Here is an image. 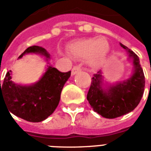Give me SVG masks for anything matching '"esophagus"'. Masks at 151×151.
I'll return each instance as SVG.
<instances>
[{
    "mask_svg": "<svg viewBox=\"0 0 151 151\" xmlns=\"http://www.w3.org/2000/svg\"><path fill=\"white\" fill-rule=\"evenodd\" d=\"M79 71H81V68H80V66H74L73 68L72 69V71H71V73H72V75H75L76 73Z\"/></svg>",
    "mask_w": 151,
    "mask_h": 151,
    "instance_id": "1",
    "label": "esophagus"
}]
</instances>
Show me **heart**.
Here are the masks:
<instances>
[{
	"instance_id": "heart-1",
	"label": "heart",
	"mask_w": 151,
	"mask_h": 151,
	"mask_svg": "<svg viewBox=\"0 0 151 151\" xmlns=\"http://www.w3.org/2000/svg\"><path fill=\"white\" fill-rule=\"evenodd\" d=\"M109 43L105 38H89L77 40L69 44V52L76 58H88L91 65H96L106 58L109 52Z\"/></svg>"
}]
</instances>
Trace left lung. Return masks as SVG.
<instances>
[{
	"instance_id": "1",
	"label": "left lung",
	"mask_w": 151,
	"mask_h": 151,
	"mask_svg": "<svg viewBox=\"0 0 151 151\" xmlns=\"http://www.w3.org/2000/svg\"><path fill=\"white\" fill-rule=\"evenodd\" d=\"M127 51L133 65L129 78L122 82H104L101 70L93 76L87 94V100L93 110L108 119L121 116L135 109L142 99L145 89V76L138 56L120 43Z\"/></svg>"
}]
</instances>
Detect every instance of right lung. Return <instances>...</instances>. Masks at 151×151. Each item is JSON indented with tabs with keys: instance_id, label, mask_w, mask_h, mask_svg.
<instances>
[{
	"instance_id": "right-lung-1",
	"label": "right lung",
	"mask_w": 151,
	"mask_h": 151,
	"mask_svg": "<svg viewBox=\"0 0 151 151\" xmlns=\"http://www.w3.org/2000/svg\"><path fill=\"white\" fill-rule=\"evenodd\" d=\"M28 53L43 56L49 64L50 54L42 47H29L18 59ZM70 75L71 71L60 72L49 65L38 82L31 85H21L12 81L11 70H9L1 86L0 80V101L2 99L5 102L9 113L11 112L30 122L43 121L57 108L61 91Z\"/></svg>"
}]
</instances>
